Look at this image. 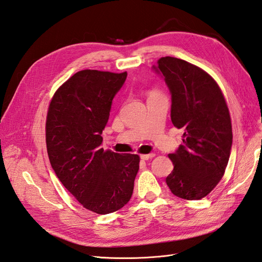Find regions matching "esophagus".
Here are the masks:
<instances>
[{
	"instance_id": "34e87169",
	"label": "esophagus",
	"mask_w": 262,
	"mask_h": 262,
	"mask_svg": "<svg viewBox=\"0 0 262 262\" xmlns=\"http://www.w3.org/2000/svg\"><path fill=\"white\" fill-rule=\"evenodd\" d=\"M155 154H148V155H141V159L142 160H149L151 158H154Z\"/></svg>"
}]
</instances>
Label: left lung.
<instances>
[{"instance_id":"left-lung-1","label":"left lung","mask_w":262,"mask_h":262,"mask_svg":"<svg viewBox=\"0 0 262 262\" xmlns=\"http://www.w3.org/2000/svg\"><path fill=\"white\" fill-rule=\"evenodd\" d=\"M152 69L171 93V120L184 130L183 144L169 158L174 164L166 177L171 192L199 200L222 180L232 146L229 110L217 82L189 62L163 57Z\"/></svg>"}]
</instances>
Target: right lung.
Here are the masks:
<instances>
[{"instance_id":"right-lung-1","label":"right lung","mask_w":262,"mask_h":262,"mask_svg":"<svg viewBox=\"0 0 262 262\" xmlns=\"http://www.w3.org/2000/svg\"><path fill=\"white\" fill-rule=\"evenodd\" d=\"M127 72L82 70L52 97L46 121V144L59 181L87 210L110 214L132 195L140 157L101 148V134L114 97Z\"/></svg>"}]
</instances>
